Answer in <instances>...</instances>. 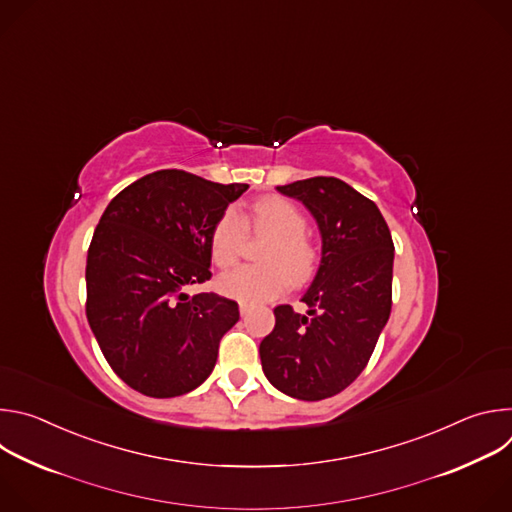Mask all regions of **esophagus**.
Wrapping results in <instances>:
<instances>
[{
	"mask_svg": "<svg viewBox=\"0 0 512 512\" xmlns=\"http://www.w3.org/2000/svg\"><path fill=\"white\" fill-rule=\"evenodd\" d=\"M247 308H249V302H245V300H239V312H241V316H245Z\"/></svg>",
	"mask_w": 512,
	"mask_h": 512,
	"instance_id": "1",
	"label": "esophagus"
}]
</instances>
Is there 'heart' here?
Returning a JSON list of instances; mask_svg holds the SVG:
<instances>
[{
	"mask_svg": "<svg viewBox=\"0 0 512 512\" xmlns=\"http://www.w3.org/2000/svg\"><path fill=\"white\" fill-rule=\"evenodd\" d=\"M257 241H265V255L291 275H302L312 259L304 237V218L283 198H265L255 204L253 218H245ZM243 247L241 223L235 212H225L212 229L210 249L216 263L235 261ZM283 285V275L271 265H241L221 277V287L237 298H271Z\"/></svg>",
	"mask_w": 512,
	"mask_h": 512,
	"instance_id": "obj_1",
	"label": "heart"
}]
</instances>
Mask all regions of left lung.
<instances>
[{
  "instance_id": "8db88e82",
  "label": "left lung",
  "mask_w": 512,
  "mask_h": 512,
  "mask_svg": "<svg viewBox=\"0 0 512 512\" xmlns=\"http://www.w3.org/2000/svg\"><path fill=\"white\" fill-rule=\"evenodd\" d=\"M318 225L322 259L302 312L277 306L261 340L267 381L281 393L320 401L344 391L367 367L391 314L395 247L377 204L338 178L277 186Z\"/></svg>"
}]
</instances>
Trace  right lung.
<instances>
[{
  "label": "right lung",
  "instance_id": "1",
  "mask_svg": "<svg viewBox=\"0 0 512 512\" xmlns=\"http://www.w3.org/2000/svg\"><path fill=\"white\" fill-rule=\"evenodd\" d=\"M247 188L160 170L105 208L87 255V320L131 389L168 399L210 377L239 306L186 287L210 279L212 229Z\"/></svg>",
  "mask_w": 512,
  "mask_h": 512
}]
</instances>
